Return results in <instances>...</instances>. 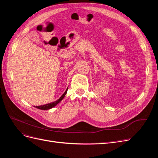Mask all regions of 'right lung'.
Instances as JSON below:
<instances>
[{
    "label": "right lung",
    "instance_id": "right-lung-1",
    "mask_svg": "<svg viewBox=\"0 0 158 158\" xmlns=\"http://www.w3.org/2000/svg\"><path fill=\"white\" fill-rule=\"evenodd\" d=\"M67 90H68V88L67 89H66V91L64 92V93L61 95V97L56 100V101L55 102H51V103H47V104H45V105H43V106H35V107L39 109H41V110H48V109H50L52 107H55L57 104H59L62 100L63 99V98H64L65 95L66 94V93H67Z\"/></svg>",
    "mask_w": 158,
    "mask_h": 158
}]
</instances>
